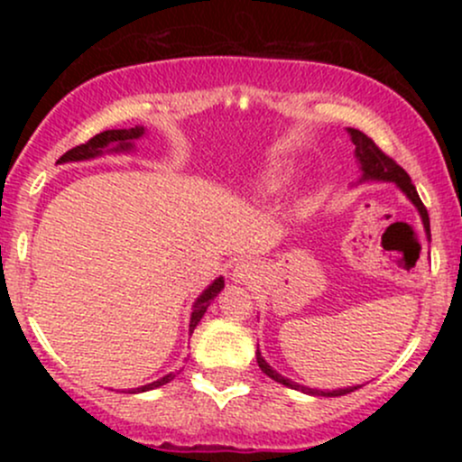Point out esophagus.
<instances>
[{"mask_svg":"<svg viewBox=\"0 0 462 462\" xmlns=\"http://www.w3.org/2000/svg\"><path fill=\"white\" fill-rule=\"evenodd\" d=\"M256 275H258L256 264L249 263V261H243V263H238L235 267V272H232V280L238 284H247V282H252Z\"/></svg>","mask_w":462,"mask_h":462,"instance_id":"1","label":"esophagus"}]
</instances>
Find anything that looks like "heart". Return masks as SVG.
Segmentation results:
<instances>
[{
    "label": "heart",
    "instance_id": "heart-1",
    "mask_svg": "<svg viewBox=\"0 0 462 462\" xmlns=\"http://www.w3.org/2000/svg\"><path fill=\"white\" fill-rule=\"evenodd\" d=\"M291 169L289 167H272L267 173H264L261 180V189L267 190V193H275L289 182Z\"/></svg>",
    "mask_w": 462,
    "mask_h": 462
}]
</instances>
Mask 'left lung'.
<instances>
[{"label":"left lung","instance_id":"8db88e82","mask_svg":"<svg viewBox=\"0 0 462 462\" xmlns=\"http://www.w3.org/2000/svg\"><path fill=\"white\" fill-rule=\"evenodd\" d=\"M347 132H349V136H352L354 147H356L354 153H356L360 171H363V176H360V182H365V180H378V182H395L397 187H400L402 193H404L406 198L411 199L412 204H415L419 215H421L423 227H426L428 236H430V217H428V210H426V206H423V201L419 199L415 184L411 182V176H408L404 169H402L400 164L393 161V158L386 156V153L380 150V147L375 145V143L371 141L369 136L365 134V132L354 130V128H347ZM256 363H258V367L263 369V374H267L269 378L275 380V383L289 386V389L301 391V393L321 395V397H338V395L352 393V391L358 389V386H347V389H337V391H319V389H309V386H301L298 383H293V380L284 378V375H280L278 371L269 367L267 360L261 356V349H256Z\"/></svg>","mask_w":462,"mask_h":462}]
</instances>
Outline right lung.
<instances>
[{
	"mask_svg": "<svg viewBox=\"0 0 462 462\" xmlns=\"http://www.w3.org/2000/svg\"><path fill=\"white\" fill-rule=\"evenodd\" d=\"M145 134V128H141V125H134V128H128V130H106V132H99V134H95L93 139H88L87 143H82V145L73 147V150H69L67 153H62L60 158H58V162H78V161H88V158H95V156H102L104 152H130L132 147H134V141L141 139V136ZM224 289V278H217L213 284L208 286V289L204 291V293L199 295L198 301L193 304V312H190V326H189V332L195 330V326L201 321V317H204L206 309L210 306V301L217 298V293ZM176 378V371H171V374H167L164 378L156 380V383L152 384H145V386H139V389H130L128 393H143V391H152V389H158V386L171 383V380Z\"/></svg>",
	"mask_w": 462,
	"mask_h": 462,
	"instance_id": "right-lung-1",
	"label": "right lung"
}]
</instances>
